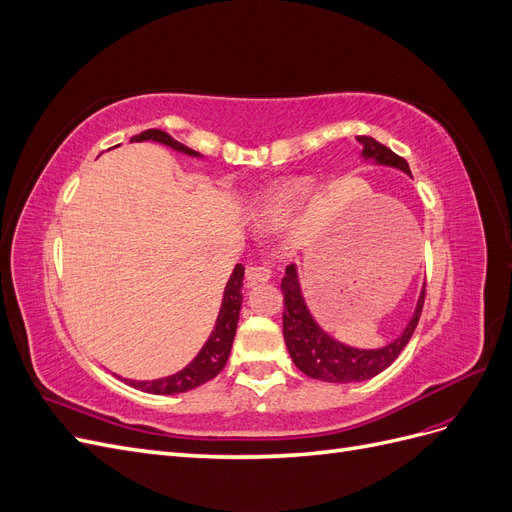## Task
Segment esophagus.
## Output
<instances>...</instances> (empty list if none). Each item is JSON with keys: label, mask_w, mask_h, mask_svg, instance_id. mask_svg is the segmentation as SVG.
I'll return each instance as SVG.
<instances>
[{"label": "esophagus", "mask_w": 512, "mask_h": 512, "mask_svg": "<svg viewBox=\"0 0 512 512\" xmlns=\"http://www.w3.org/2000/svg\"><path fill=\"white\" fill-rule=\"evenodd\" d=\"M271 277V271L267 265H250L245 269V282L247 286H254L258 282H267Z\"/></svg>", "instance_id": "1"}]
</instances>
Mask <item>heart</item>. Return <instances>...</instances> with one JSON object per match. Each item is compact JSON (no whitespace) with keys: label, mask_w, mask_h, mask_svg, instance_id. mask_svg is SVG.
Wrapping results in <instances>:
<instances>
[{"label":"heart","mask_w":512,"mask_h":512,"mask_svg":"<svg viewBox=\"0 0 512 512\" xmlns=\"http://www.w3.org/2000/svg\"><path fill=\"white\" fill-rule=\"evenodd\" d=\"M307 194H309V181H305V179L292 181L286 185V188L275 192L269 198V205H267L269 213L273 215V218H282V215H286L290 209L297 207Z\"/></svg>","instance_id":"1"}]
</instances>
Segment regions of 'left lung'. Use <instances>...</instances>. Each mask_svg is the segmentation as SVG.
<instances>
[{"mask_svg":"<svg viewBox=\"0 0 512 512\" xmlns=\"http://www.w3.org/2000/svg\"><path fill=\"white\" fill-rule=\"evenodd\" d=\"M356 141L363 145V158H371L378 164L395 166L410 175L408 162L401 156H397V153L391 151L386 145L378 143L376 138L356 136ZM282 294H284V339L294 365H297L309 378L322 380V382H337V384L363 382L378 376L380 371L389 367L397 359L399 352L404 350L406 344L410 342L425 303V288H423L421 299H418L414 309V316L410 318L406 331L401 333L395 342L378 350H359V348H350L335 342L331 335H327L318 327L303 301L299 277L294 265H290L286 269V275L282 277Z\"/></svg>","mask_w":512,"mask_h":512,"instance_id":"1","label":"left lung"}]
</instances>
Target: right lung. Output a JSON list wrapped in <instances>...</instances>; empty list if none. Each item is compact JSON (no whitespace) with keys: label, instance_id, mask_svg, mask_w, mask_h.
I'll use <instances>...</instances> for the list:
<instances>
[{"label":"right lung","instance_id":"right-lung-1","mask_svg":"<svg viewBox=\"0 0 512 512\" xmlns=\"http://www.w3.org/2000/svg\"><path fill=\"white\" fill-rule=\"evenodd\" d=\"M132 141H158V143L173 147L181 153H188V156H198L194 149L181 145L164 130H145L141 134H136ZM243 273H245L243 265H237L235 271H232L230 280L226 284V290H224V301H222V309L218 314V322H215V329L209 335L203 350L198 352V356L188 367L181 369L179 374L162 378V380H149V382L126 380V382H130V386H134V389L145 391V393L177 395V393L192 391V389H196V386L205 384L218 376L228 361L232 339H235V331H237L239 309L243 303V292H241Z\"/></svg>","mask_w":512,"mask_h":512}]
</instances>
